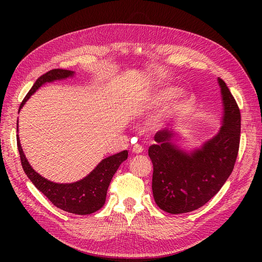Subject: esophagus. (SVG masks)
Here are the masks:
<instances>
[{
  "mask_svg": "<svg viewBox=\"0 0 262 262\" xmlns=\"http://www.w3.org/2000/svg\"><path fill=\"white\" fill-rule=\"evenodd\" d=\"M133 152H134V153H136V154L142 153V152H143V147H142V145H140V144H135V145L133 146Z\"/></svg>",
  "mask_w": 262,
  "mask_h": 262,
  "instance_id": "34e87169",
  "label": "esophagus"
}]
</instances>
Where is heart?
<instances>
[{"label":"heart","instance_id":"heart-1","mask_svg":"<svg viewBox=\"0 0 262 262\" xmlns=\"http://www.w3.org/2000/svg\"><path fill=\"white\" fill-rule=\"evenodd\" d=\"M174 94H175V89H173V88H166V89L159 90L147 101L146 107L147 108H158L164 104H167L172 99V96ZM187 105H188L187 95L185 93L178 94L176 98L171 102L166 115L162 117L161 121L171 119V118L177 116L178 114H181L183 110L187 107Z\"/></svg>","mask_w":262,"mask_h":262}]
</instances>
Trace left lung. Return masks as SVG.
<instances>
[{
    "instance_id": "left-lung-1",
    "label": "left lung",
    "mask_w": 262,
    "mask_h": 262,
    "mask_svg": "<svg viewBox=\"0 0 262 262\" xmlns=\"http://www.w3.org/2000/svg\"><path fill=\"white\" fill-rule=\"evenodd\" d=\"M223 125L202 148L187 154L173 141L174 133H156V144L148 147L153 163L154 200L163 211L178 214L193 211L210 201L227 181L235 167L241 133L239 106L222 78Z\"/></svg>"
}]
</instances>
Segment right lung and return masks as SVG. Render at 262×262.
<instances>
[{
	"instance_id": "add662e5",
	"label": "right lung",
	"mask_w": 262,
	"mask_h": 262,
	"mask_svg": "<svg viewBox=\"0 0 262 262\" xmlns=\"http://www.w3.org/2000/svg\"><path fill=\"white\" fill-rule=\"evenodd\" d=\"M73 73L74 72L72 71L62 70V69H53L46 74L41 75L22 101L19 107V112L25 102L29 100L30 96L36 92L40 86H42L46 82L72 76ZM17 144L22 168L35 187L42 192L57 208L79 215L93 213L103 207L106 201L107 190L110 182L113 180V176L117 172L120 164L127 159L128 155L127 150H122L118 154L103 159L98 164V167L88 176L82 178L81 181L73 184H56L46 180L31 167V164L27 161L23 153L18 135Z\"/></svg>"
}]
</instances>
